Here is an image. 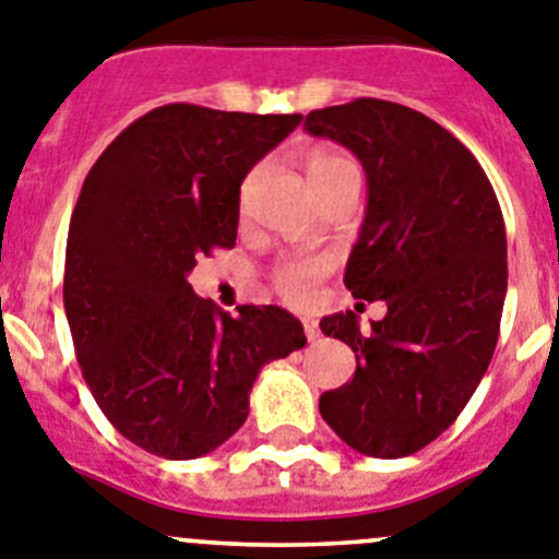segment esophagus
Segmentation results:
<instances>
[{"mask_svg": "<svg viewBox=\"0 0 559 559\" xmlns=\"http://www.w3.org/2000/svg\"><path fill=\"white\" fill-rule=\"evenodd\" d=\"M304 331L306 336H309V342H317V338H320V325H317L314 320H304Z\"/></svg>", "mask_w": 559, "mask_h": 559, "instance_id": "obj_1", "label": "esophagus"}]
</instances>
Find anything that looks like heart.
<instances>
[{"label":"heart","mask_w":559,"mask_h":559,"mask_svg":"<svg viewBox=\"0 0 559 559\" xmlns=\"http://www.w3.org/2000/svg\"><path fill=\"white\" fill-rule=\"evenodd\" d=\"M344 170H353L350 162L338 154H328V151L314 154L309 159V165H306V176H309L311 190L328 185V181L336 179V176L344 174ZM320 273H322L320 262L300 259V262L284 264V267L275 273V286H278V292L286 297V300H292V304H304L306 297H309L311 286H314V281L320 278Z\"/></svg>","instance_id":"b5f03b06"}]
</instances>
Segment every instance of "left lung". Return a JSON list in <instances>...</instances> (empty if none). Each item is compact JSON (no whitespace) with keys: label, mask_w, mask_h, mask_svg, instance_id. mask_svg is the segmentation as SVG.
Wrapping results in <instances>:
<instances>
[{"label":"left lung","mask_w":559,"mask_h":559,"mask_svg":"<svg viewBox=\"0 0 559 559\" xmlns=\"http://www.w3.org/2000/svg\"><path fill=\"white\" fill-rule=\"evenodd\" d=\"M304 127L364 165L367 215L344 286L389 309L369 331L353 311L320 322L358 361L320 414L361 455H414L466 408L497 347L508 295L497 192L455 134L403 104L356 98Z\"/></svg>","instance_id":"obj_1"}]
</instances>
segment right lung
<instances>
[{
	"mask_svg": "<svg viewBox=\"0 0 559 559\" xmlns=\"http://www.w3.org/2000/svg\"><path fill=\"white\" fill-rule=\"evenodd\" d=\"M300 115L165 104L123 129L82 185L62 300L93 400L168 461L217 450L248 419L264 364L306 344L278 306L231 317L192 292L195 259L234 248L239 187Z\"/></svg>",
	"mask_w": 559,
	"mask_h": 559,
	"instance_id": "obj_1",
	"label": "right lung"
}]
</instances>
